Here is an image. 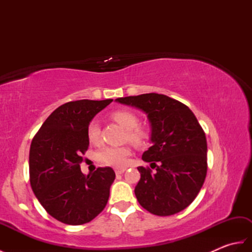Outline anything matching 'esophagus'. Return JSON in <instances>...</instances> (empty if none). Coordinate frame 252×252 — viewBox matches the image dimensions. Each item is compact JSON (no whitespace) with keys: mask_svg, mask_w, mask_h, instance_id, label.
I'll use <instances>...</instances> for the list:
<instances>
[{"mask_svg":"<svg viewBox=\"0 0 252 252\" xmlns=\"http://www.w3.org/2000/svg\"><path fill=\"white\" fill-rule=\"evenodd\" d=\"M126 170V168H117V169H115V172H116V174H122Z\"/></svg>","mask_w":252,"mask_h":252,"instance_id":"esophagus-1","label":"esophagus"}]
</instances>
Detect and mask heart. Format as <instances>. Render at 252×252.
<instances>
[{"mask_svg":"<svg viewBox=\"0 0 252 252\" xmlns=\"http://www.w3.org/2000/svg\"><path fill=\"white\" fill-rule=\"evenodd\" d=\"M111 118L121 126L127 130V138L136 146L145 145L149 138V132L146 127L138 126V117L130 110L120 109L111 114ZM88 138L91 143H96L99 138V126L97 120H92L88 126ZM130 155V148L126 146H106L96 154L97 160L103 164L111 167H122Z\"/></svg>","mask_w":252,"mask_h":252,"instance_id":"1","label":"heart"}]
</instances>
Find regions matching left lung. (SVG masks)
Returning <instances> with one entry per match:
<instances>
[{
    "instance_id": "8db88e82",
    "label": "left lung",
    "mask_w": 252,
    "mask_h": 252,
    "mask_svg": "<svg viewBox=\"0 0 252 252\" xmlns=\"http://www.w3.org/2000/svg\"><path fill=\"white\" fill-rule=\"evenodd\" d=\"M147 115L153 146L142 159L151 167H138L135 186L140 205L153 215H175L194 201L207 175V140L197 118L186 105L167 95L148 93L116 99Z\"/></svg>"
}]
</instances>
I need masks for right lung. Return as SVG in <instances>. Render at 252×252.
<instances>
[{"label": "right lung", "instance_id": "1", "mask_svg": "<svg viewBox=\"0 0 252 252\" xmlns=\"http://www.w3.org/2000/svg\"><path fill=\"white\" fill-rule=\"evenodd\" d=\"M111 101L81 99L60 106L31 142V189L50 216L69 225L92 221L108 201L115 171L97 168L85 176L80 163L90 144L89 123Z\"/></svg>", "mask_w": 252, "mask_h": 252}]
</instances>
